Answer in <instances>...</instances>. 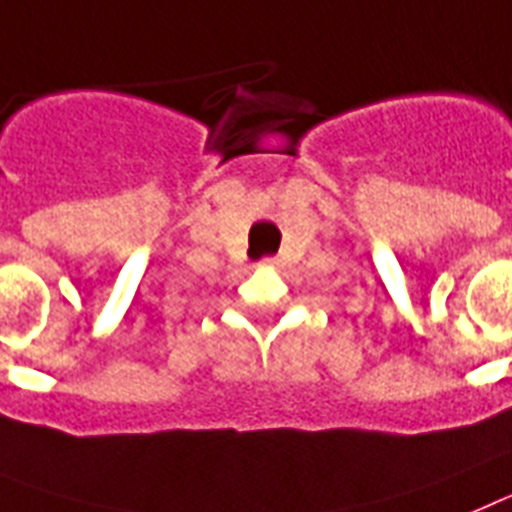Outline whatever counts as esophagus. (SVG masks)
Segmentation results:
<instances>
[{
	"instance_id": "esophagus-1",
	"label": "esophagus",
	"mask_w": 512,
	"mask_h": 512,
	"mask_svg": "<svg viewBox=\"0 0 512 512\" xmlns=\"http://www.w3.org/2000/svg\"><path fill=\"white\" fill-rule=\"evenodd\" d=\"M275 262H278L275 257H265V260H262V265H275Z\"/></svg>"
}]
</instances>
